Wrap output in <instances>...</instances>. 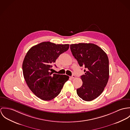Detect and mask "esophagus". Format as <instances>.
Instances as JSON below:
<instances>
[{"label":"esophagus","instance_id":"obj_1","mask_svg":"<svg viewBox=\"0 0 130 130\" xmlns=\"http://www.w3.org/2000/svg\"><path fill=\"white\" fill-rule=\"evenodd\" d=\"M70 78H72V79H74V78H75V76L74 75H73L72 76H71V77H70Z\"/></svg>","mask_w":130,"mask_h":130}]
</instances>
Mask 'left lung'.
Returning <instances> with one entry per match:
<instances>
[{"label": "left lung", "instance_id": "8db88e82", "mask_svg": "<svg viewBox=\"0 0 130 130\" xmlns=\"http://www.w3.org/2000/svg\"><path fill=\"white\" fill-rule=\"evenodd\" d=\"M70 49L79 66L85 68V74L81 76L83 84L77 93L84 101H92L101 95L109 80L107 55L93 43L71 44Z\"/></svg>", "mask_w": 130, "mask_h": 130}]
</instances>
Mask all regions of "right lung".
Segmentation results:
<instances>
[{"label": "right lung", "instance_id": "add662e5", "mask_svg": "<svg viewBox=\"0 0 130 130\" xmlns=\"http://www.w3.org/2000/svg\"><path fill=\"white\" fill-rule=\"evenodd\" d=\"M69 47V44L43 42L32 47L26 53L22 64L24 78L31 91L40 99L55 98L68 80V76L51 71L52 65Z\"/></svg>", "mask_w": 130, "mask_h": 130}]
</instances>
